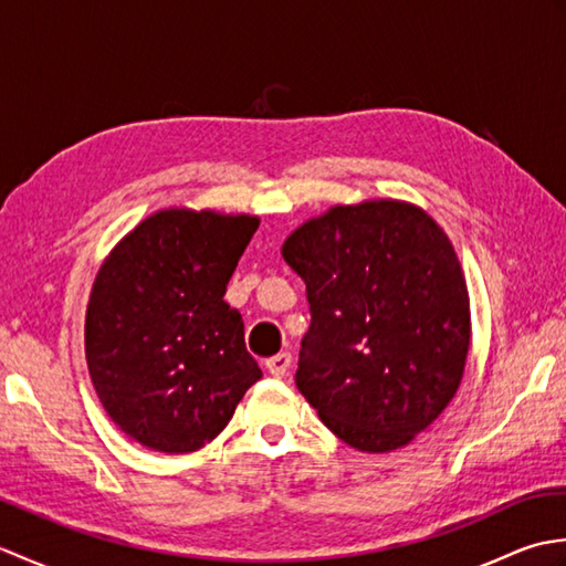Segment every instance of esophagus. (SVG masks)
<instances>
[{
    "label": "esophagus",
    "instance_id": "1",
    "mask_svg": "<svg viewBox=\"0 0 566 566\" xmlns=\"http://www.w3.org/2000/svg\"><path fill=\"white\" fill-rule=\"evenodd\" d=\"M264 367H268L272 377H284L292 367V355L290 353H276L268 359V363H264Z\"/></svg>",
    "mask_w": 566,
    "mask_h": 566
}]
</instances>
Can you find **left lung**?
Masks as SVG:
<instances>
[{
	"label": "left lung",
	"instance_id": "left-lung-1",
	"mask_svg": "<svg viewBox=\"0 0 566 566\" xmlns=\"http://www.w3.org/2000/svg\"><path fill=\"white\" fill-rule=\"evenodd\" d=\"M282 258L311 311L298 391L350 448H403L460 389L472 338L448 235L413 203L379 199L298 226Z\"/></svg>",
	"mask_w": 566,
	"mask_h": 566
}]
</instances>
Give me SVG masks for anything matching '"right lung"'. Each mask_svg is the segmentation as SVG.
Masks as SVG:
<instances>
[{"instance_id": "right-lung-1", "label": "right lung", "mask_w": 566, "mask_h": 566, "mask_svg": "<svg viewBox=\"0 0 566 566\" xmlns=\"http://www.w3.org/2000/svg\"><path fill=\"white\" fill-rule=\"evenodd\" d=\"M258 216L165 209L138 223L92 286L84 353L104 411L150 450L203 448L262 371L226 284Z\"/></svg>"}]
</instances>
